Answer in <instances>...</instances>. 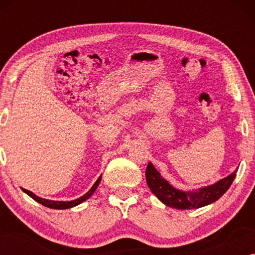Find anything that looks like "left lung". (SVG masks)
<instances>
[{
    "instance_id": "obj_1",
    "label": "left lung",
    "mask_w": 255,
    "mask_h": 255,
    "mask_svg": "<svg viewBox=\"0 0 255 255\" xmlns=\"http://www.w3.org/2000/svg\"><path fill=\"white\" fill-rule=\"evenodd\" d=\"M236 173L237 170L211 186L200 188L197 190L182 191L170 186L168 181L160 175L152 162H148L146 167V182L152 193L167 207L179 209V210H188V209L202 208L221 198L232 184L237 175Z\"/></svg>"
}]
</instances>
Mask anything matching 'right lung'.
I'll return each instance as SVG.
<instances>
[{"label":"right lung","mask_w":255,"mask_h":255,"mask_svg":"<svg viewBox=\"0 0 255 255\" xmlns=\"http://www.w3.org/2000/svg\"><path fill=\"white\" fill-rule=\"evenodd\" d=\"M101 179H102V176H100L99 179L96 180V182L94 183V186L90 188V190L88 191V193H86L83 196H81L80 198H76V200L74 201H69V202H64V201H51V200H45V198H41V197H38L37 195H34L33 193H31V191L24 189V188H22V190L24 191V193L29 195V196L31 198H33L34 201L38 202V203L43 204L44 207H47V208H51V209H59V210H62V209H69V208H73L75 207V205H78L80 203H82V202H85L86 200H88V198L92 196V195L94 194V191L96 190V188L99 187V184L101 182Z\"/></svg>","instance_id":"1"}]
</instances>
